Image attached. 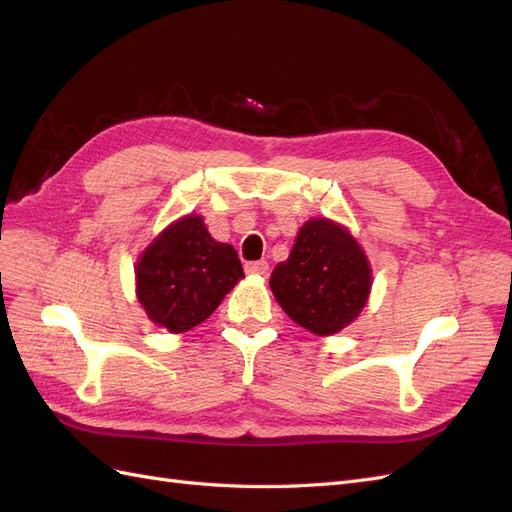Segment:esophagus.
Wrapping results in <instances>:
<instances>
[{"mask_svg": "<svg viewBox=\"0 0 512 512\" xmlns=\"http://www.w3.org/2000/svg\"><path fill=\"white\" fill-rule=\"evenodd\" d=\"M247 275H256V277H265L269 273V262L267 260H256V262H247L245 265Z\"/></svg>", "mask_w": 512, "mask_h": 512, "instance_id": "obj_1", "label": "esophagus"}]
</instances>
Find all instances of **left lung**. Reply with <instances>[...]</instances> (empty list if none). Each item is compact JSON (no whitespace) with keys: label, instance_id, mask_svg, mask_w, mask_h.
Here are the masks:
<instances>
[{"label":"left lung","instance_id":"left-lung-1","mask_svg":"<svg viewBox=\"0 0 512 512\" xmlns=\"http://www.w3.org/2000/svg\"><path fill=\"white\" fill-rule=\"evenodd\" d=\"M371 265L352 232L329 218L307 220L288 260L271 273L275 301L299 327L335 335L359 318L369 299Z\"/></svg>","mask_w":512,"mask_h":512}]
</instances>
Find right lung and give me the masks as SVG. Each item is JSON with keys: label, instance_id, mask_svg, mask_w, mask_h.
<instances>
[{"label": "right lung", "instance_id": "add662e5", "mask_svg": "<svg viewBox=\"0 0 512 512\" xmlns=\"http://www.w3.org/2000/svg\"><path fill=\"white\" fill-rule=\"evenodd\" d=\"M134 275L149 320L168 333H185L218 309L243 267L235 247L209 235L203 215L188 213L145 247Z\"/></svg>", "mask_w": 512, "mask_h": 512}]
</instances>
